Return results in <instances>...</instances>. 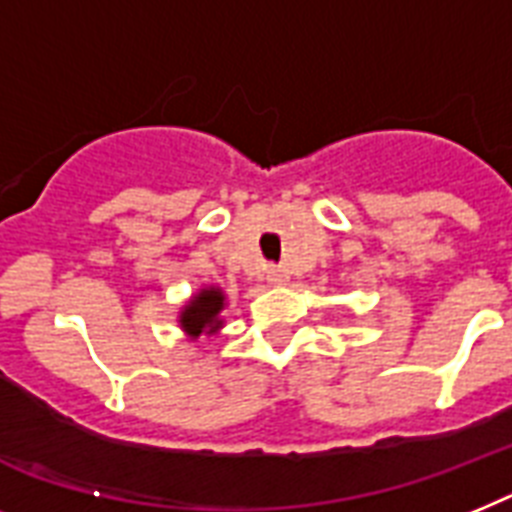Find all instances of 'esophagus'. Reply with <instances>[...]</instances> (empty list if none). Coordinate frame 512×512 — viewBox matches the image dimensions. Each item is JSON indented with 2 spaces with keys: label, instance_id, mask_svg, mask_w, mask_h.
<instances>
[{
  "label": "esophagus",
  "instance_id": "esophagus-1",
  "mask_svg": "<svg viewBox=\"0 0 512 512\" xmlns=\"http://www.w3.org/2000/svg\"><path fill=\"white\" fill-rule=\"evenodd\" d=\"M266 280L272 282V285H285L290 277H287V272L282 266H269V269H266Z\"/></svg>",
  "mask_w": 512,
  "mask_h": 512
}]
</instances>
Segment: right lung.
Listing matches in <instances>:
<instances>
[{
  "instance_id": "right-lung-1",
  "label": "right lung",
  "mask_w": 512,
  "mask_h": 512,
  "mask_svg": "<svg viewBox=\"0 0 512 512\" xmlns=\"http://www.w3.org/2000/svg\"><path fill=\"white\" fill-rule=\"evenodd\" d=\"M225 306V295L217 287H206L185 306L180 324L190 337H198L201 332H217L219 329V311Z\"/></svg>"
}]
</instances>
